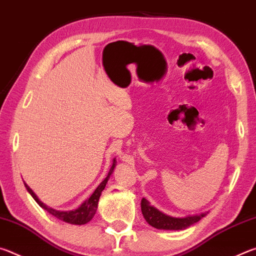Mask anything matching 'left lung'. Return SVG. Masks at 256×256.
Segmentation results:
<instances>
[{
	"label": "left lung",
	"mask_w": 256,
	"mask_h": 256,
	"mask_svg": "<svg viewBox=\"0 0 256 256\" xmlns=\"http://www.w3.org/2000/svg\"><path fill=\"white\" fill-rule=\"evenodd\" d=\"M141 211L146 222L150 226L157 229H162V230H183V229L196 224L198 220H201L208 214V212H202V214L186 216H182V218L168 216L158 210L157 208L151 206L150 202L144 198L141 200Z\"/></svg>",
	"instance_id": "1"
}]
</instances>
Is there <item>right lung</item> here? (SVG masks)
Returning a JSON list of instances; mask_svg holds the SVG:
<instances>
[{
  "instance_id": "obj_1",
  "label": "right lung",
  "mask_w": 256,
  "mask_h": 256,
  "mask_svg": "<svg viewBox=\"0 0 256 256\" xmlns=\"http://www.w3.org/2000/svg\"><path fill=\"white\" fill-rule=\"evenodd\" d=\"M116 164H118V162H116V159L114 158L112 159V167H110V172H108L106 178L98 185V188L94 190V193L92 194V196L86 198V201L82 202V204L80 206H78L74 210L62 211V210L53 209V208H50V206H47L44 202H42L40 198H38V196L34 194V190L30 188L26 183H24V186H26V188H27L30 196L34 198V200L36 201L38 204L42 208V209H45L47 212H50L52 216H56V218L62 220V222H66L71 224H79L80 226V224H84L86 222H89L90 220L94 218V214H96L97 208H98L99 198H100L102 192L104 190V188H105V186L107 184L108 180H110V175L112 174V172H114V168L116 167Z\"/></svg>"
}]
</instances>
